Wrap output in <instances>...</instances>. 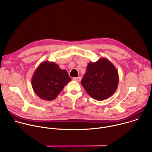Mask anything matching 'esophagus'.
Listing matches in <instances>:
<instances>
[{"mask_svg": "<svg viewBox=\"0 0 152 152\" xmlns=\"http://www.w3.org/2000/svg\"><path fill=\"white\" fill-rule=\"evenodd\" d=\"M73 79L74 80H76L77 82H80L82 80V77H73Z\"/></svg>", "mask_w": 152, "mask_h": 152, "instance_id": "esophagus-1", "label": "esophagus"}]
</instances>
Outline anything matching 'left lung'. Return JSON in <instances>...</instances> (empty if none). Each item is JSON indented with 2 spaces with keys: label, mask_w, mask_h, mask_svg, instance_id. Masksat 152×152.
<instances>
[{
  "label": "left lung",
  "mask_w": 152,
  "mask_h": 152,
  "mask_svg": "<svg viewBox=\"0 0 152 152\" xmlns=\"http://www.w3.org/2000/svg\"><path fill=\"white\" fill-rule=\"evenodd\" d=\"M119 81L118 72L113 64L105 58L90 62L81 84L90 97L97 100L110 97L116 91Z\"/></svg>",
  "instance_id": "obj_1"
}]
</instances>
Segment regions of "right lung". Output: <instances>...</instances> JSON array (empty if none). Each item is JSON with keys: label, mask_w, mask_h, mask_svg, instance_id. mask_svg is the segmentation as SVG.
Masks as SVG:
<instances>
[{"label": "right lung", "mask_w": 152, "mask_h": 152, "mask_svg": "<svg viewBox=\"0 0 152 152\" xmlns=\"http://www.w3.org/2000/svg\"><path fill=\"white\" fill-rule=\"evenodd\" d=\"M72 79L66 70H62L55 62H42L32 77L35 93L41 99L50 101L56 99Z\"/></svg>", "instance_id": "obj_1"}]
</instances>
